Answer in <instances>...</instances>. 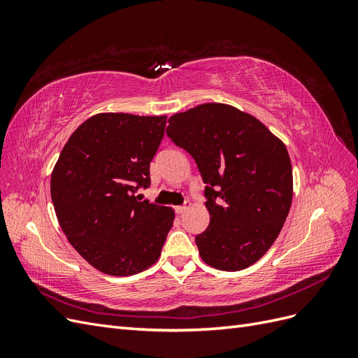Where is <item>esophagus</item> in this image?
<instances>
[{
    "label": "esophagus",
    "instance_id": "1",
    "mask_svg": "<svg viewBox=\"0 0 358 358\" xmlns=\"http://www.w3.org/2000/svg\"><path fill=\"white\" fill-rule=\"evenodd\" d=\"M189 206H191V203H189V201H185L182 206H178V208H176L175 210H176V213L182 215V213H185V212L189 209Z\"/></svg>",
    "mask_w": 358,
    "mask_h": 358
}]
</instances>
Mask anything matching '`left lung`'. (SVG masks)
Masks as SVG:
<instances>
[{
	"instance_id": "8db88e82",
	"label": "left lung",
	"mask_w": 358,
	"mask_h": 358,
	"mask_svg": "<svg viewBox=\"0 0 358 358\" xmlns=\"http://www.w3.org/2000/svg\"><path fill=\"white\" fill-rule=\"evenodd\" d=\"M167 136L194 158L206 183L210 222L196 236L203 262L225 272L258 262L291 208L292 169L285 145L254 116L221 103L173 115Z\"/></svg>"
}]
</instances>
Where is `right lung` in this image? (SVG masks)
Here are the masks:
<instances>
[{
  "mask_svg": "<svg viewBox=\"0 0 358 358\" xmlns=\"http://www.w3.org/2000/svg\"><path fill=\"white\" fill-rule=\"evenodd\" d=\"M167 116L100 113L69 138L52 171L50 196L64 234L86 262L112 276L152 266L175 212L137 189L150 185L149 164Z\"/></svg>",
  "mask_w": 358,
  "mask_h": 358,
  "instance_id": "1",
  "label": "right lung"
}]
</instances>
